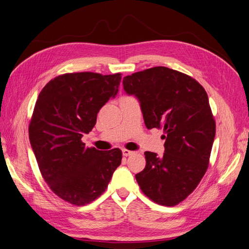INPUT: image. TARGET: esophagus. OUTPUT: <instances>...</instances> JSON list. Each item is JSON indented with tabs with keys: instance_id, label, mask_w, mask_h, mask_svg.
<instances>
[{
	"instance_id": "obj_1",
	"label": "esophagus",
	"mask_w": 249,
	"mask_h": 249,
	"mask_svg": "<svg viewBox=\"0 0 249 249\" xmlns=\"http://www.w3.org/2000/svg\"><path fill=\"white\" fill-rule=\"evenodd\" d=\"M132 153H133V151H130V150H128V149H124V150H123L124 157H129V156H131Z\"/></svg>"
}]
</instances>
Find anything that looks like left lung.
Listing matches in <instances>:
<instances>
[{
  "mask_svg": "<svg viewBox=\"0 0 249 249\" xmlns=\"http://www.w3.org/2000/svg\"><path fill=\"white\" fill-rule=\"evenodd\" d=\"M134 95L148 129H162V158L145 152L146 167L135 175L142 192L161 206L183 201L199 184L209 166L216 124L204 88L192 76L153 67L124 78Z\"/></svg>",
  "mask_w": 249,
  "mask_h": 249,
  "instance_id": "1",
  "label": "left lung"
}]
</instances>
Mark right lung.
Returning <instances> with one entry per match:
<instances>
[{
	"label": "right lung",
	"instance_id": "add662e5",
	"mask_svg": "<svg viewBox=\"0 0 249 249\" xmlns=\"http://www.w3.org/2000/svg\"><path fill=\"white\" fill-rule=\"evenodd\" d=\"M121 73L60 74L42 88L29 125L42 178L63 200L85 206L106 192L123 159L119 148L100 151L82 142L97 114L117 95Z\"/></svg>",
	"mask_w": 249,
	"mask_h": 249
}]
</instances>
